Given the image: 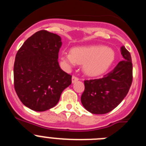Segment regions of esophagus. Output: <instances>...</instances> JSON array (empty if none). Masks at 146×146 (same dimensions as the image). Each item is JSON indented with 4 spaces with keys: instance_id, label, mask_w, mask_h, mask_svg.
<instances>
[{
    "instance_id": "34e87169",
    "label": "esophagus",
    "mask_w": 146,
    "mask_h": 146,
    "mask_svg": "<svg viewBox=\"0 0 146 146\" xmlns=\"http://www.w3.org/2000/svg\"><path fill=\"white\" fill-rule=\"evenodd\" d=\"M79 80V78H78V77H77V76H75V75L72 76V82H76V81H77V80Z\"/></svg>"
}]
</instances>
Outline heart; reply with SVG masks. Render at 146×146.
Segmentation results:
<instances>
[{
  "label": "heart",
  "instance_id": "obj_1",
  "mask_svg": "<svg viewBox=\"0 0 146 146\" xmlns=\"http://www.w3.org/2000/svg\"><path fill=\"white\" fill-rule=\"evenodd\" d=\"M115 58L113 50L104 46L96 45L72 49V52H62L60 59L67 68L83 64L85 72L91 76L104 73L110 66Z\"/></svg>",
  "mask_w": 146,
  "mask_h": 146
}]
</instances>
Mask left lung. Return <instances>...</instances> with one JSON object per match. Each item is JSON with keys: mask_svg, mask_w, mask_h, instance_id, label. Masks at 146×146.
Returning a JSON list of instances; mask_svg holds the SVG:
<instances>
[{"mask_svg": "<svg viewBox=\"0 0 146 146\" xmlns=\"http://www.w3.org/2000/svg\"><path fill=\"white\" fill-rule=\"evenodd\" d=\"M123 60L113 70L97 79L84 80L81 102L93 114H105L123 101L131 86L132 63L129 52L121 47Z\"/></svg>", "mask_w": 146, "mask_h": 146, "instance_id": "8db88e82", "label": "left lung"}]
</instances>
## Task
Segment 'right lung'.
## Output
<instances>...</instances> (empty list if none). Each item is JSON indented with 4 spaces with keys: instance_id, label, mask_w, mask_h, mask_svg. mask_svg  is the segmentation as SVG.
I'll use <instances>...</instances> for the list:
<instances>
[{
    "instance_id": "add662e5",
    "label": "right lung",
    "mask_w": 146,
    "mask_h": 146,
    "mask_svg": "<svg viewBox=\"0 0 146 146\" xmlns=\"http://www.w3.org/2000/svg\"><path fill=\"white\" fill-rule=\"evenodd\" d=\"M62 43L55 33L42 30L19 49L14 64V86L24 105L35 111L55 107L72 75L60 69L58 58Z\"/></svg>"
}]
</instances>
